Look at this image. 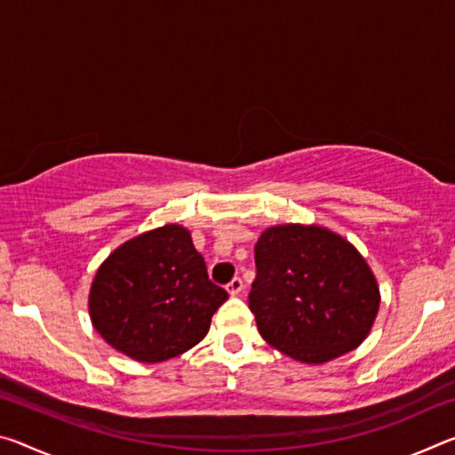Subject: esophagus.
<instances>
[{
	"label": "esophagus",
	"instance_id": "esophagus-1",
	"mask_svg": "<svg viewBox=\"0 0 455 455\" xmlns=\"http://www.w3.org/2000/svg\"><path fill=\"white\" fill-rule=\"evenodd\" d=\"M227 291H228V295H238V292L243 291V279H241V276H235V279L227 284Z\"/></svg>",
	"mask_w": 455,
	"mask_h": 455
}]
</instances>
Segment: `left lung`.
<instances>
[{
    "label": "left lung",
    "mask_w": 455,
    "mask_h": 455,
    "mask_svg": "<svg viewBox=\"0 0 455 455\" xmlns=\"http://www.w3.org/2000/svg\"><path fill=\"white\" fill-rule=\"evenodd\" d=\"M249 309L268 345L303 363H325L363 341L379 287L353 244L321 227L267 228L255 244Z\"/></svg>",
    "instance_id": "1"
}]
</instances>
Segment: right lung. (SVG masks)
Masks as SVG:
<instances>
[{
	"label": "right lung",
	"instance_id": "add662e5",
	"mask_svg": "<svg viewBox=\"0 0 455 455\" xmlns=\"http://www.w3.org/2000/svg\"><path fill=\"white\" fill-rule=\"evenodd\" d=\"M228 292L214 284L190 233L166 225L124 243L98 268L90 317L114 349L158 363L209 333Z\"/></svg>",
	"mask_w": 455,
	"mask_h": 455
}]
</instances>
